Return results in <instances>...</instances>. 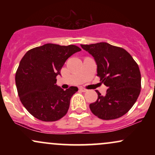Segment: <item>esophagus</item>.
Returning a JSON list of instances; mask_svg holds the SVG:
<instances>
[{
	"label": "esophagus",
	"instance_id": "1",
	"mask_svg": "<svg viewBox=\"0 0 155 155\" xmlns=\"http://www.w3.org/2000/svg\"><path fill=\"white\" fill-rule=\"evenodd\" d=\"M79 90H80V91L83 92H85L87 91V89L84 88V87H79Z\"/></svg>",
	"mask_w": 155,
	"mask_h": 155
}]
</instances>
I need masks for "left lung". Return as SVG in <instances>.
<instances>
[{"instance_id": "8db88e82", "label": "left lung", "mask_w": 155, "mask_h": 155, "mask_svg": "<svg viewBox=\"0 0 155 155\" xmlns=\"http://www.w3.org/2000/svg\"><path fill=\"white\" fill-rule=\"evenodd\" d=\"M95 58L97 76L108 87L105 96L97 90V101L90 104L94 115L101 120L120 118L133 107L141 88L138 64L123 48L106 42L81 44Z\"/></svg>"}]
</instances>
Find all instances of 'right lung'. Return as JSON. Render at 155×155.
<instances>
[{"mask_svg":"<svg viewBox=\"0 0 155 155\" xmlns=\"http://www.w3.org/2000/svg\"><path fill=\"white\" fill-rule=\"evenodd\" d=\"M81 49L75 45L47 44L30 49L16 72L17 92L27 111L44 122L59 120L67 114L76 87L64 90L56 77L68 58Z\"/></svg>","mask_w":155,"mask_h":155,"instance_id":"1","label":"right lung"}]
</instances>
